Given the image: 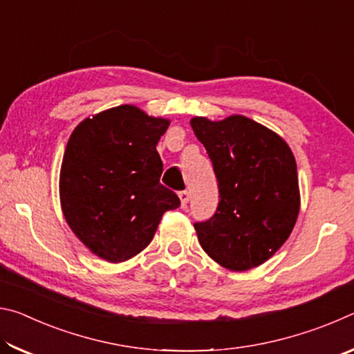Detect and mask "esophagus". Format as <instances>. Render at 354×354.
Instances as JSON below:
<instances>
[{
    "instance_id": "esophagus-1",
    "label": "esophagus",
    "mask_w": 354,
    "mask_h": 354,
    "mask_svg": "<svg viewBox=\"0 0 354 354\" xmlns=\"http://www.w3.org/2000/svg\"><path fill=\"white\" fill-rule=\"evenodd\" d=\"M178 196H179V200H181V206L184 207V206H187V203H189V192L187 190H183V192H179L178 194Z\"/></svg>"
}]
</instances>
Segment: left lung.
<instances>
[{
	"label": "left lung",
	"instance_id": "left-lung-1",
	"mask_svg": "<svg viewBox=\"0 0 354 354\" xmlns=\"http://www.w3.org/2000/svg\"><path fill=\"white\" fill-rule=\"evenodd\" d=\"M217 176L214 217L195 223L203 250L232 272L270 259L289 239L299 214L295 156L283 137L243 115L190 120Z\"/></svg>",
	"mask_w": 354,
	"mask_h": 354
}]
</instances>
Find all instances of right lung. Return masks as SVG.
<instances>
[{"label": "right lung", "mask_w": 354, "mask_h": 354, "mask_svg": "<svg viewBox=\"0 0 354 354\" xmlns=\"http://www.w3.org/2000/svg\"><path fill=\"white\" fill-rule=\"evenodd\" d=\"M170 120L122 104L84 118L65 148L59 196L65 221L95 256L128 261L151 242L164 212L179 206L159 183L156 149Z\"/></svg>", "instance_id": "add662e5"}]
</instances>
